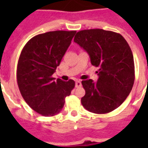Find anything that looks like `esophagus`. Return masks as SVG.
Listing matches in <instances>:
<instances>
[{"label":"esophagus","mask_w":148,"mask_h":148,"mask_svg":"<svg viewBox=\"0 0 148 148\" xmlns=\"http://www.w3.org/2000/svg\"><path fill=\"white\" fill-rule=\"evenodd\" d=\"M75 87L76 88H80V87H81V81H76V82H75Z\"/></svg>","instance_id":"1"}]
</instances>
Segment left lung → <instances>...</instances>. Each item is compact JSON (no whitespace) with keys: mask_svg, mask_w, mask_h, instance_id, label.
I'll return each instance as SVG.
<instances>
[{"mask_svg":"<svg viewBox=\"0 0 148 148\" xmlns=\"http://www.w3.org/2000/svg\"><path fill=\"white\" fill-rule=\"evenodd\" d=\"M74 41L88 52L91 64L99 67L97 82L81 81L85 90L82 105L95 114L111 112L133 88L135 76L131 47L121 34L103 29L78 31Z\"/></svg>","mask_w":148,"mask_h":148,"instance_id":"obj_1","label":"left lung"}]
</instances>
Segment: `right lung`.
I'll return each instance as SVG.
<instances>
[{"label":"right lung","instance_id":"1","mask_svg":"<svg viewBox=\"0 0 148 148\" xmlns=\"http://www.w3.org/2000/svg\"><path fill=\"white\" fill-rule=\"evenodd\" d=\"M76 31H55L34 36L22 50L17 68V81L22 97L34 110L51 117L64 105L65 97L75 86L52 75L71 43Z\"/></svg>","mask_w":148,"mask_h":148}]
</instances>
